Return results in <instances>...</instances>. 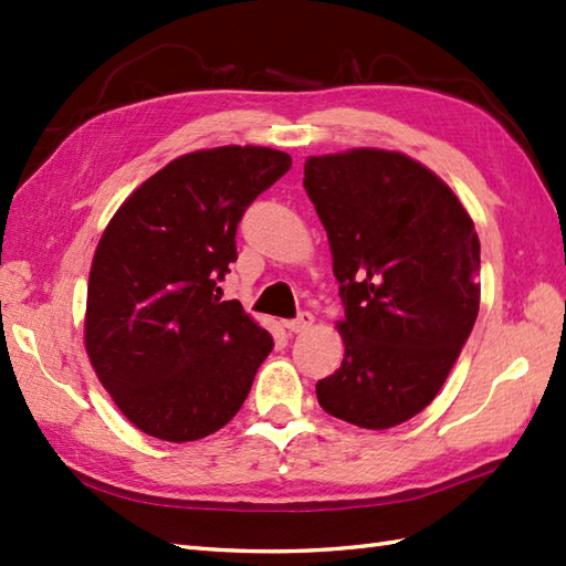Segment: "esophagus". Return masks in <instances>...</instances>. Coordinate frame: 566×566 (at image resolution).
Listing matches in <instances>:
<instances>
[{"mask_svg":"<svg viewBox=\"0 0 566 566\" xmlns=\"http://www.w3.org/2000/svg\"><path fill=\"white\" fill-rule=\"evenodd\" d=\"M314 323H316L314 314H311V311H302L296 318L286 321V328H290L292 333H306L311 326H314Z\"/></svg>","mask_w":566,"mask_h":566,"instance_id":"34e87169","label":"esophagus"}]
</instances>
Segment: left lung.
Segmentation results:
<instances>
[{"instance_id": "8db88e82", "label": "left lung", "mask_w": 566, "mask_h": 566, "mask_svg": "<svg viewBox=\"0 0 566 566\" xmlns=\"http://www.w3.org/2000/svg\"><path fill=\"white\" fill-rule=\"evenodd\" d=\"M304 189L345 306V357L316 384L318 403L359 428H394L436 399L474 328V221L436 172L396 150L311 155Z\"/></svg>"}]
</instances>
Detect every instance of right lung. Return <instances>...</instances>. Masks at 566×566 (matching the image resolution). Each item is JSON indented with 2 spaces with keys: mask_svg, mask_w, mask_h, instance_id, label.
I'll return each instance as SVG.
<instances>
[{
  "mask_svg": "<svg viewBox=\"0 0 566 566\" xmlns=\"http://www.w3.org/2000/svg\"><path fill=\"white\" fill-rule=\"evenodd\" d=\"M292 167L282 150L221 146L167 163L130 195L94 252L84 347L130 423L167 442L207 438L248 399L272 335L219 280L245 209Z\"/></svg>",
  "mask_w": 566,
  "mask_h": 566,
  "instance_id": "right-lung-1",
  "label": "right lung"
}]
</instances>
